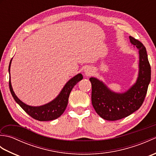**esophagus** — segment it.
Listing matches in <instances>:
<instances>
[{
    "instance_id": "obj_1",
    "label": "esophagus",
    "mask_w": 156,
    "mask_h": 156,
    "mask_svg": "<svg viewBox=\"0 0 156 156\" xmlns=\"http://www.w3.org/2000/svg\"><path fill=\"white\" fill-rule=\"evenodd\" d=\"M84 72H85V75L87 76H90L92 74V69L90 68H86L85 70H84Z\"/></svg>"
}]
</instances>
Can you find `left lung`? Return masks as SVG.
I'll return each instance as SVG.
<instances>
[{
	"label": "left lung",
	"mask_w": 156,
	"mask_h": 156,
	"mask_svg": "<svg viewBox=\"0 0 156 156\" xmlns=\"http://www.w3.org/2000/svg\"><path fill=\"white\" fill-rule=\"evenodd\" d=\"M131 44L139 49V74L137 81L125 92L118 93L110 90L104 82L92 77V104L97 113L107 121H117L128 117L143 104L151 80V66L145 46L129 36Z\"/></svg>",
	"instance_id": "8db88e82"
}]
</instances>
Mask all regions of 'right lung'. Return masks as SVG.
<instances>
[{
	"label": "right lung",
	"instance_id": "add662e5",
	"mask_svg": "<svg viewBox=\"0 0 156 156\" xmlns=\"http://www.w3.org/2000/svg\"><path fill=\"white\" fill-rule=\"evenodd\" d=\"M11 61L12 59H11L9 66V74ZM82 78H83V76L81 74L76 75L65 84L57 97L52 101L49 102V103L42 106H39V107H33V106L27 105L18 98L12 90L11 76L9 78V88L12 97L15 99L16 103L19 104L20 107L32 118L39 121H51L58 119L64 113L68 105V98L71 90L79 81L82 80Z\"/></svg>",
	"mask_w": 156,
	"mask_h": 156
}]
</instances>
